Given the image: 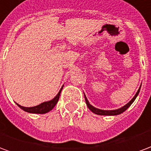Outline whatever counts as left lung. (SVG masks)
<instances>
[{
	"label": "left lung",
	"instance_id": "8db88e82",
	"mask_svg": "<svg viewBox=\"0 0 151 151\" xmlns=\"http://www.w3.org/2000/svg\"><path fill=\"white\" fill-rule=\"evenodd\" d=\"M140 89H141V86H140L138 91H137L136 95H134V97H133L127 104L123 106L122 108H118V109H116V110H102V109H99V108H95L94 106H92V105L89 103L88 99L86 98V96L85 95V94H84V96H85V100L86 103V105H87L88 108L92 111V112H94V113L96 114V115H100V116H116V115H120V114L123 113L124 111H126L127 109L129 108L130 105L132 104L133 102H134V100L136 99L137 96L139 94Z\"/></svg>",
	"mask_w": 151,
	"mask_h": 151
}]
</instances>
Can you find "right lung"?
<instances>
[{
    "label": "right lung",
    "mask_w": 151,
    "mask_h": 151,
    "mask_svg": "<svg viewBox=\"0 0 151 151\" xmlns=\"http://www.w3.org/2000/svg\"><path fill=\"white\" fill-rule=\"evenodd\" d=\"M63 86L60 88V91L58 92V94L52 99H51L49 101H46L43 102L42 104L37 105V106H35V107H31V108H27V107H22L21 105H19L18 104H17L19 108L22 109L23 111H27V112H29V113H35V114H44L48 112L51 110H52L53 108L56 106V104H57V102L59 100L60 98V92L62 91Z\"/></svg>",
    "instance_id": "1"
}]
</instances>
